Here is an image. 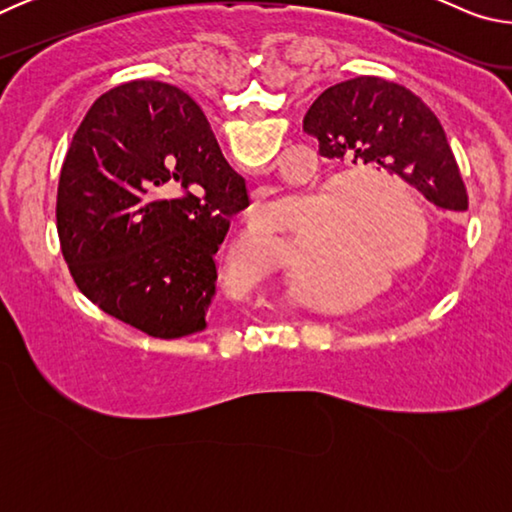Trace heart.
Here are the masks:
<instances>
[{
  "label": "heart",
  "mask_w": 512,
  "mask_h": 512,
  "mask_svg": "<svg viewBox=\"0 0 512 512\" xmlns=\"http://www.w3.org/2000/svg\"><path fill=\"white\" fill-rule=\"evenodd\" d=\"M298 198H273L253 207V225L259 232H280L291 225L300 207ZM400 206L412 221L406 229ZM427 239V216L413 194L386 180H350L332 196L320 239L311 255L309 268L320 284L341 280L357 268H409L418 264ZM412 248L409 249L408 246ZM266 253H275L273 241H264Z\"/></svg>",
  "instance_id": "b5f03b06"
}]
</instances>
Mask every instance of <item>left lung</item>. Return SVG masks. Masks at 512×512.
<instances>
[{
  "label": "left lung",
  "mask_w": 512,
  "mask_h": 512,
  "mask_svg": "<svg viewBox=\"0 0 512 512\" xmlns=\"http://www.w3.org/2000/svg\"><path fill=\"white\" fill-rule=\"evenodd\" d=\"M302 131L316 137L327 160L400 178L440 214L467 210L465 183L443 126L400 83L379 76L336 83L311 103Z\"/></svg>",
  "instance_id": "8db88e82"
}]
</instances>
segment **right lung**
I'll return each mask as SVG.
<instances>
[{"instance_id":"right-lung-1","label":"right lung","mask_w":512,"mask_h":512,"mask_svg":"<svg viewBox=\"0 0 512 512\" xmlns=\"http://www.w3.org/2000/svg\"><path fill=\"white\" fill-rule=\"evenodd\" d=\"M248 205L198 103L160 81L103 94L81 121L58 183V237L76 287L153 339L203 332L214 255Z\"/></svg>"}]
</instances>
